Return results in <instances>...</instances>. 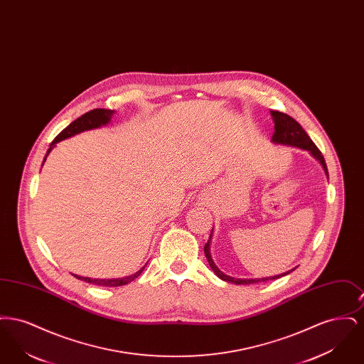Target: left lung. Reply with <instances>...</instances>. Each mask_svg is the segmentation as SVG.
<instances>
[{
  "label": "left lung",
  "mask_w": 364,
  "mask_h": 364,
  "mask_svg": "<svg viewBox=\"0 0 364 364\" xmlns=\"http://www.w3.org/2000/svg\"><path fill=\"white\" fill-rule=\"evenodd\" d=\"M272 116L274 119V135L272 140L276 141V143H281V144H288V146H294V147H299V149H304V150H309L311 153L312 156H315L323 166L325 172L329 177L328 173V166H326V162H325V158L322 156V153L319 151V149L315 146V143L312 141L311 138L307 135V132L301 128V125L299 122H296L294 119H292L291 116H288L287 113H282V112H272ZM213 233V230H211ZM211 233H210V237H208V242L205 244V255L208 258V264L210 267L214 270V273L224 279L228 282H233V284H237V285H247V284H255V282H263V281H267V279H276V278L282 277V276H287L291 272H294V269L289 270L288 273H284L281 276H274V277L267 278H258V279H240V278L229 277L224 274L223 272H220V269H217V266L214 264V262L210 257V239H211Z\"/></svg>",
  "instance_id": "left-lung-1"
}]
</instances>
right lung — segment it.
<instances>
[{
    "mask_svg": "<svg viewBox=\"0 0 364 364\" xmlns=\"http://www.w3.org/2000/svg\"><path fill=\"white\" fill-rule=\"evenodd\" d=\"M113 113H114V110H110V109H94V110L87 112L83 116H80L79 119H76L75 122H70L67 128H64V129L54 138L52 144H50V147H49V150H48V153H46V156L50 153V150L54 147L55 143H58V141H61V140H64V139L70 138V136H73V135H76V134H79V132H83V131H87V129H92V128H98V127H101V125L107 124V122H110V117H112ZM46 156H45V159H46ZM43 162H45V161H43ZM143 270H144V267H141L139 272H136V273L132 274V276H129V277L116 278V279H98V278L79 277V276H76V274H73V276L76 278H79V279H83V281H86V282H90V284H95V285H101V287H122V285H125V284H129V282L134 281L135 278H138L139 276L141 274Z\"/></svg>",
    "mask_w": 364,
    "mask_h": 364,
    "instance_id": "1",
    "label": "right lung"
}]
</instances>
